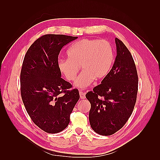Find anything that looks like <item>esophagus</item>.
I'll return each mask as SVG.
<instances>
[{"mask_svg": "<svg viewBox=\"0 0 160 160\" xmlns=\"http://www.w3.org/2000/svg\"><path fill=\"white\" fill-rule=\"evenodd\" d=\"M79 93H80V97L81 99H84V98H85V93H84L83 91H80Z\"/></svg>", "mask_w": 160, "mask_h": 160, "instance_id": "obj_1", "label": "esophagus"}]
</instances>
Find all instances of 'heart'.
Returning <instances> with one entry per match:
<instances>
[{"instance_id": "obj_1", "label": "heart", "mask_w": 160, "mask_h": 160, "mask_svg": "<svg viewBox=\"0 0 160 160\" xmlns=\"http://www.w3.org/2000/svg\"><path fill=\"white\" fill-rule=\"evenodd\" d=\"M67 54L68 58L58 61V67L68 81L76 78L81 67L83 71L75 82V85L79 88L87 87L94 79L106 77L114 60L112 46L105 40L82 39L73 43Z\"/></svg>"}]
</instances>
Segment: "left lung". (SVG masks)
I'll list each match as a JSON object with an SVG mask.
<instances>
[{"mask_svg": "<svg viewBox=\"0 0 160 160\" xmlns=\"http://www.w3.org/2000/svg\"><path fill=\"white\" fill-rule=\"evenodd\" d=\"M117 56L101 84L86 94L91 103L89 122L101 135H111L127 123L133 111L138 90L136 67L127 47L115 38Z\"/></svg>", "mask_w": 160, "mask_h": 160, "instance_id": "left-lung-1", "label": "left lung"}]
</instances>
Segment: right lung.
Wrapping results in <instances>:
<instances>
[{
  "label": "right lung",
  "mask_w": 160,
  "mask_h": 160,
  "mask_svg": "<svg viewBox=\"0 0 160 160\" xmlns=\"http://www.w3.org/2000/svg\"><path fill=\"white\" fill-rule=\"evenodd\" d=\"M78 37L46 34L27 52L20 72V93L27 112L36 126L48 133L67 128L80 98L77 89L61 78L58 67L60 50Z\"/></svg>",
  "instance_id": "1"
}]
</instances>
